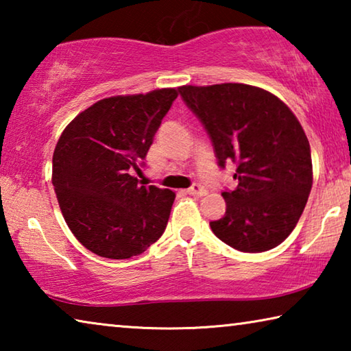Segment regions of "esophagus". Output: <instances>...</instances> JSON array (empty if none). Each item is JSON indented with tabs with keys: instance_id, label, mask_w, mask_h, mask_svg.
I'll use <instances>...</instances> for the list:
<instances>
[{
	"instance_id": "1",
	"label": "esophagus",
	"mask_w": 351,
	"mask_h": 351,
	"mask_svg": "<svg viewBox=\"0 0 351 351\" xmlns=\"http://www.w3.org/2000/svg\"><path fill=\"white\" fill-rule=\"evenodd\" d=\"M189 195H195V197H204L206 195V189L201 186V184H193L192 187L187 189Z\"/></svg>"
}]
</instances>
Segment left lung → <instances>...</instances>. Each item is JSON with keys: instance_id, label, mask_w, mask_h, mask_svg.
I'll list each match as a JSON object with an SVG mask.
<instances>
[{"instance_id": "1", "label": "left lung", "mask_w": 351, "mask_h": 351, "mask_svg": "<svg viewBox=\"0 0 351 351\" xmlns=\"http://www.w3.org/2000/svg\"><path fill=\"white\" fill-rule=\"evenodd\" d=\"M178 93L209 134L219 169L237 164V187L210 229L241 252H265L293 232L313 186L310 142L274 94L243 83L181 86Z\"/></svg>"}]
</instances>
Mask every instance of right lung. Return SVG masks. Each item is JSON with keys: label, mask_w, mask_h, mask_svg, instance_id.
Returning <instances> with one entry per match:
<instances>
[{"label": "right lung", "mask_w": 351, "mask_h": 351, "mask_svg": "<svg viewBox=\"0 0 351 351\" xmlns=\"http://www.w3.org/2000/svg\"><path fill=\"white\" fill-rule=\"evenodd\" d=\"M173 88L102 99L64 128L52 156V184L71 232L105 258L134 257L164 234L175 193L141 186L144 165Z\"/></svg>", "instance_id": "1"}]
</instances>
